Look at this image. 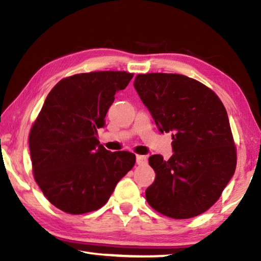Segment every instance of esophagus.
Listing matches in <instances>:
<instances>
[{"label": "esophagus", "instance_id": "34e87169", "mask_svg": "<svg viewBox=\"0 0 261 261\" xmlns=\"http://www.w3.org/2000/svg\"><path fill=\"white\" fill-rule=\"evenodd\" d=\"M136 160H137V165H139V166L146 165L147 163V158L145 155H137Z\"/></svg>", "mask_w": 261, "mask_h": 261}]
</instances>
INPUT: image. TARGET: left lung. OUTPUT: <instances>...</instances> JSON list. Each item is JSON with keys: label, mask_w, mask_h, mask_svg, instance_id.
<instances>
[{"label": "left lung", "mask_w": 261, "mask_h": 261, "mask_svg": "<svg viewBox=\"0 0 261 261\" xmlns=\"http://www.w3.org/2000/svg\"><path fill=\"white\" fill-rule=\"evenodd\" d=\"M134 85L158 129L173 132V156L148 159L155 171L145 192L148 205L178 220L204 213L236 169L235 141L222 101L204 84L177 73H139Z\"/></svg>", "instance_id": "obj_1"}]
</instances>
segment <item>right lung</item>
Masks as SVG:
<instances>
[{
  "label": "right lung",
  "instance_id": "obj_1",
  "mask_svg": "<svg viewBox=\"0 0 261 261\" xmlns=\"http://www.w3.org/2000/svg\"><path fill=\"white\" fill-rule=\"evenodd\" d=\"M132 77L126 71H93L61 79L31 127L35 182L50 204L65 213L101 208L135 166L134 153L107 151L96 137L115 94Z\"/></svg>",
  "mask_w": 261,
  "mask_h": 261
}]
</instances>
